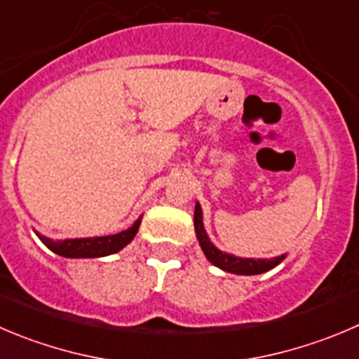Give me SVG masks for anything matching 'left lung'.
<instances>
[{
  "instance_id": "1",
  "label": "left lung",
  "mask_w": 359,
  "mask_h": 359,
  "mask_svg": "<svg viewBox=\"0 0 359 359\" xmlns=\"http://www.w3.org/2000/svg\"><path fill=\"white\" fill-rule=\"evenodd\" d=\"M194 227H196L197 240H199V245L201 248H203L208 261L227 273H234V275H261V273L273 269L276 264H280V262L285 259V255H278V257L271 259L236 257V255H231L227 254V252L218 250V248L210 241L206 231H204L203 210H201L199 203L196 204V211H194Z\"/></svg>"
}]
</instances>
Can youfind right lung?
<instances>
[{
  "mask_svg": "<svg viewBox=\"0 0 359 359\" xmlns=\"http://www.w3.org/2000/svg\"><path fill=\"white\" fill-rule=\"evenodd\" d=\"M141 225V217L132 224L126 231H121L118 234H111V236H98V238H75V240H50V238L42 236L36 233L43 245L54 254L61 255V257L70 259H86V257H105L119 252L125 248L135 238Z\"/></svg>",
  "mask_w": 359,
  "mask_h": 359,
  "instance_id": "right-lung-1",
  "label": "right lung"
}]
</instances>
